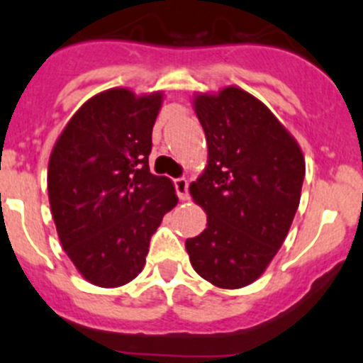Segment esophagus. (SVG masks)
I'll list each match as a JSON object with an SVG mask.
<instances>
[{"label":"esophagus","instance_id":"esophagus-1","mask_svg":"<svg viewBox=\"0 0 363 363\" xmlns=\"http://www.w3.org/2000/svg\"><path fill=\"white\" fill-rule=\"evenodd\" d=\"M174 189H177L178 197H180L182 201L189 199V182H186L185 178H177V180H174Z\"/></svg>","mask_w":363,"mask_h":363}]
</instances>
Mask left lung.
Here are the masks:
<instances>
[{"label": "left lung", "instance_id": "8db88e82", "mask_svg": "<svg viewBox=\"0 0 363 363\" xmlns=\"http://www.w3.org/2000/svg\"><path fill=\"white\" fill-rule=\"evenodd\" d=\"M194 111L206 135L208 164L189 190L206 211V229L185 249L204 281L245 288L288 236L302 194L303 153L275 114L238 86L197 93Z\"/></svg>", "mask_w": 363, "mask_h": 363}]
</instances>
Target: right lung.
<instances>
[{
    "label": "right lung",
    "instance_id": "1",
    "mask_svg": "<svg viewBox=\"0 0 363 363\" xmlns=\"http://www.w3.org/2000/svg\"><path fill=\"white\" fill-rule=\"evenodd\" d=\"M162 91L111 88L86 100L51 152L48 190L65 252L100 288L145 268L152 235L178 203L173 182L150 173Z\"/></svg>",
    "mask_w": 363,
    "mask_h": 363
}]
</instances>
